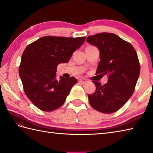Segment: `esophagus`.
Instances as JSON below:
<instances>
[{
    "label": "esophagus",
    "mask_w": 153,
    "mask_h": 153,
    "mask_svg": "<svg viewBox=\"0 0 153 153\" xmlns=\"http://www.w3.org/2000/svg\"><path fill=\"white\" fill-rule=\"evenodd\" d=\"M78 82H79V83H86L87 82V81L86 80V79H83V78H82V79H79V80H78Z\"/></svg>",
    "instance_id": "34e87169"
}]
</instances>
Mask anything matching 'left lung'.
<instances>
[{
  "label": "left lung",
  "instance_id": "left-lung-1",
  "mask_svg": "<svg viewBox=\"0 0 153 153\" xmlns=\"http://www.w3.org/2000/svg\"><path fill=\"white\" fill-rule=\"evenodd\" d=\"M86 41L100 52V61L96 74L108 77L104 85L93 81L96 91L88 95L90 105L102 113L115 112L134 93L140 74L137 53L130 43L112 33L91 35Z\"/></svg>",
  "mask_w": 153,
  "mask_h": 153
}]
</instances>
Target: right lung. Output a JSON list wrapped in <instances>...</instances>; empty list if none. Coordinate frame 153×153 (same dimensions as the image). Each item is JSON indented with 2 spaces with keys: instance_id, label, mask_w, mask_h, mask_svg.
<instances>
[{
  "instance_id": "1",
  "label": "right lung",
  "mask_w": 153,
  "mask_h": 153,
  "mask_svg": "<svg viewBox=\"0 0 153 153\" xmlns=\"http://www.w3.org/2000/svg\"><path fill=\"white\" fill-rule=\"evenodd\" d=\"M85 40V37L45 36L25 48L19 75L25 95L39 109L51 112L63 105L77 82L74 77L57 79V66L67 63Z\"/></svg>"
}]
</instances>
